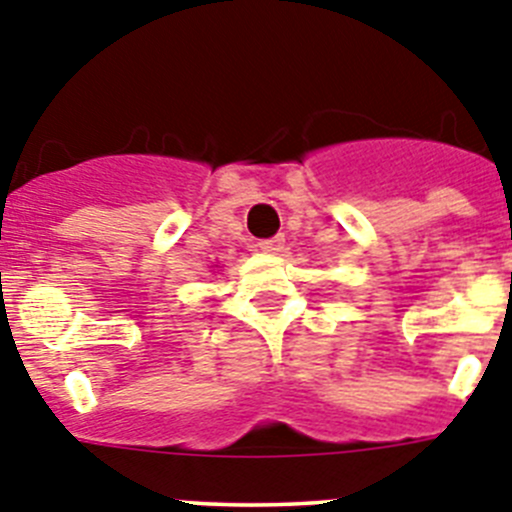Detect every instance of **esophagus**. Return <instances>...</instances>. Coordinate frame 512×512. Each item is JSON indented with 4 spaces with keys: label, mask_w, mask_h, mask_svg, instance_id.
<instances>
[{
    "label": "esophagus",
    "mask_w": 512,
    "mask_h": 512,
    "mask_svg": "<svg viewBox=\"0 0 512 512\" xmlns=\"http://www.w3.org/2000/svg\"><path fill=\"white\" fill-rule=\"evenodd\" d=\"M256 246H259L261 251H266V253H277V251H282V246H284V235H274V238H266V241H259Z\"/></svg>",
    "instance_id": "1"
}]
</instances>
